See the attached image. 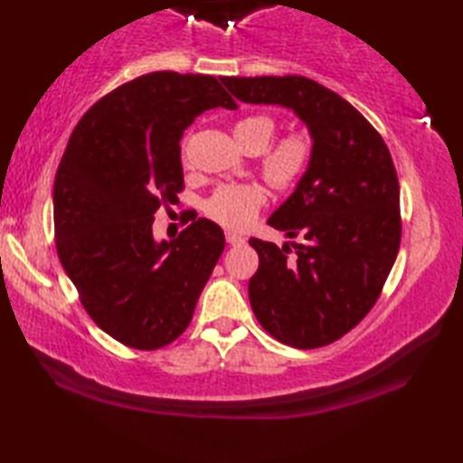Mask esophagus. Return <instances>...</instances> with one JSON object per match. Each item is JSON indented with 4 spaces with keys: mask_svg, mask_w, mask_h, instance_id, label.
I'll use <instances>...</instances> for the list:
<instances>
[{
    "mask_svg": "<svg viewBox=\"0 0 463 463\" xmlns=\"http://www.w3.org/2000/svg\"><path fill=\"white\" fill-rule=\"evenodd\" d=\"M224 239H226V242L231 244V247H242L244 241H247V239L242 237V234L232 232V231H226V232H224Z\"/></svg>",
    "mask_w": 463,
    "mask_h": 463,
    "instance_id": "34e87169",
    "label": "esophagus"
}]
</instances>
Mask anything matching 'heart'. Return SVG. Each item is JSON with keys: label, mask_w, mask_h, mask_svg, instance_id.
I'll list each match as a JSON object with an SVG mask.
<instances>
[{"label": "heart", "mask_w": 463, "mask_h": 463, "mask_svg": "<svg viewBox=\"0 0 463 463\" xmlns=\"http://www.w3.org/2000/svg\"><path fill=\"white\" fill-rule=\"evenodd\" d=\"M232 133L244 151L259 153L272 139L274 121L269 115H250L237 121ZM310 156L312 139L308 133L294 131L284 135L262 155L260 169L264 179L279 191L290 189L308 166ZM264 201H267V193L257 183L224 184L206 203V213L222 226L244 229L259 214Z\"/></svg>", "instance_id": "1"}]
</instances>
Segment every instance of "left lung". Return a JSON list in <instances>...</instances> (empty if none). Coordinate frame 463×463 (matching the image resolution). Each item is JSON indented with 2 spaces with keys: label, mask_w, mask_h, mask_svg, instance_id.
<instances>
[{
  "label": "left lung",
  "mask_w": 463,
  "mask_h": 463,
  "mask_svg": "<svg viewBox=\"0 0 463 463\" xmlns=\"http://www.w3.org/2000/svg\"><path fill=\"white\" fill-rule=\"evenodd\" d=\"M239 101L288 107L307 123L312 156L269 224L304 239L279 249L250 239L259 270L249 280L254 317L292 348L342 338L376 304L402 239L400 184L380 133L358 109L300 75L221 77Z\"/></svg>",
  "instance_id": "left-lung-1"
}]
</instances>
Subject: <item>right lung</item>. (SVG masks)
<instances>
[{"instance_id":"obj_1","label":"right lung","mask_w":463,"mask_h":463,"mask_svg":"<svg viewBox=\"0 0 463 463\" xmlns=\"http://www.w3.org/2000/svg\"><path fill=\"white\" fill-rule=\"evenodd\" d=\"M214 107L237 103L213 75H141L81 117L57 166V257L93 322L129 348L181 336L222 254V229L196 213L175 241L153 239L155 213L184 189L183 131Z\"/></svg>"}]
</instances>
